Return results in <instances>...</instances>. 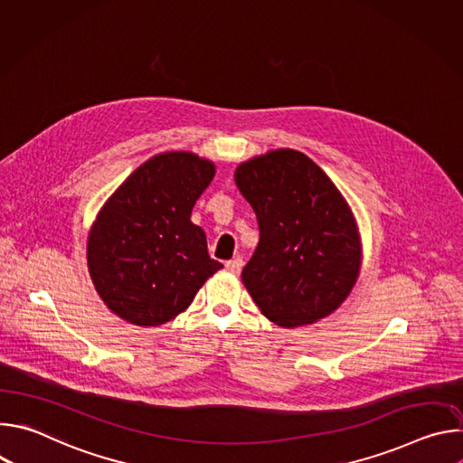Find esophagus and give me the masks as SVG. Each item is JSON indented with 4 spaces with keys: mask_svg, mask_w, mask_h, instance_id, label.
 Instances as JSON below:
<instances>
[{
    "mask_svg": "<svg viewBox=\"0 0 463 463\" xmlns=\"http://www.w3.org/2000/svg\"><path fill=\"white\" fill-rule=\"evenodd\" d=\"M225 268H227V271H231V273L238 275V273L241 271V268H243V260H241L240 256H236V258H232V260H229V261H225Z\"/></svg>",
    "mask_w": 463,
    "mask_h": 463,
    "instance_id": "34e87169",
    "label": "esophagus"
}]
</instances>
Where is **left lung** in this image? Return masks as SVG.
Wrapping results in <instances>:
<instances>
[{
    "mask_svg": "<svg viewBox=\"0 0 463 463\" xmlns=\"http://www.w3.org/2000/svg\"><path fill=\"white\" fill-rule=\"evenodd\" d=\"M260 241L241 280L271 322L313 324L350 295L361 266L355 218L337 186L307 156L277 150L236 168Z\"/></svg>",
    "mask_w": 463,
    "mask_h": 463,
    "instance_id": "left-lung-1",
    "label": "left lung"
}]
</instances>
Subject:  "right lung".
Segmentation results:
<instances>
[{
  "label": "right lung",
  "instance_id": "add662e5",
  "mask_svg": "<svg viewBox=\"0 0 463 463\" xmlns=\"http://www.w3.org/2000/svg\"><path fill=\"white\" fill-rule=\"evenodd\" d=\"M214 165L188 152L159 154L115 190L88 240V268L106 306L137 326H159L194 300L223 266L190 222Z\"/></svg>",
  "mask_w": 463,
  "mask_h": 463
}]
</instances>
